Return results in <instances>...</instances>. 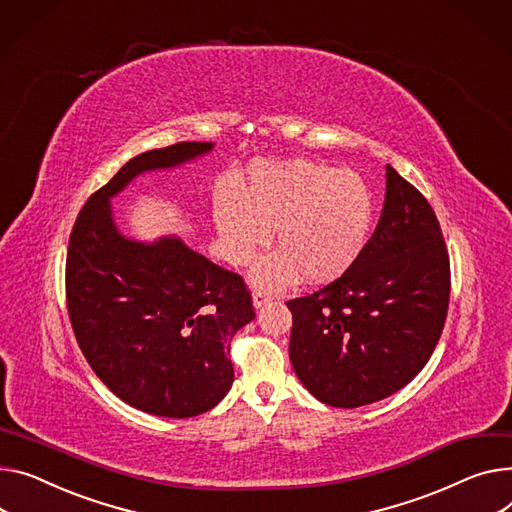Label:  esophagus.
Returning <instances> with one entry per match:
<instances>
[{"mask_svg": "<svg viewBox=\"0 0 512 512\" xmlns=\"http://www.w3.org/2000/svg\"><path fill=\"white\" fill-rule=\"evenodd\" d=\"M269 300H271L269 294H265V292H261V290H255V292H253V306H255V309H261V306H265Z\"/></svg>", "mask_w": 512, "mask_h": 512, "instance_id": "esophagus-1", "label": "esophagus"}]
</instances>
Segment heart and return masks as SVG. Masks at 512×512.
I'll list each match as a JSON object with an SVG mask.
<instances>
[{
	"label": "heart",
	"instance_id": "heart-1",
	"mask_svg": "<svg viewBox=\"0 0 512 512\" xmlns=\"http://www.w3.org/2000/svg\"><path fill=\"white\" fill-rule=\"evenodd\" d=\"M216 230L226 259L247 265L276 230L278 251L263 257L253 284L284 288L300 278L331 282L358 261L372 228V195L354 170L292 160L249 170L243 197L222 193Z\"/></svg>",
	"mask_w": 512,
	"mask_h": 512
}]
</instances>
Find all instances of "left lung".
<instances>
[{
  "label": "left lung",
  "mask_w": 512,
  "mask_h": 512,
  "mask_svg": "<svg viewBox=\"0 0 512 512\" xmlns=\"http://www.w3.org/2000/svg\"><path fill=\"white\" fill-rule=\"evenodd\" d=\"M358 261L329 286L288 300L298 381L333 407L381 401L430 360L445 327L451 269L426 197L393 166Z\"/></svg>",
  "instance_id": "1"
}]
</instances>
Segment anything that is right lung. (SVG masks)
<instances>
[{
    "instance_id": "add662e5",
    "label": "right lung",
    "mask_w": 512,
    "mask_h": 512,
    "mask_svg": "<svg viewBox=\"0 0 512 512\" xmlns=\"http://www.w3.org/2000/svg\"><path fill=\"white\" fill-rule=\"evenodd\" d=\"M181 142L131 158L82 208L67 247V311L82 354L119 399L162 418L212 410L230 391L234 333L255 319L241 276L179 236L135 241L111 199L133 179L208 156Z\"/></svg>"
}]
</instances>
